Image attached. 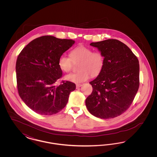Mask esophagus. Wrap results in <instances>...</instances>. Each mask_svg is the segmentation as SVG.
Segmentation results:
<instances>
[{"instance_id": "1", "label": "esophagus", "mask_w": 157, "mask_h": 157, "mask_svg": "<svg viewBox=\"0 0 157 157\" xmlns=\"http://www.w3.org/2000/svg\"><path fill=\"white\" fill-rule=\"evenodd\" d=\"M82 84H78V83H77L76 85V88H80L81 86H82Z\"/></svg>"}]
</instances>
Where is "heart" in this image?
Instances as JSON below:
<instances>
[{
	"mask_svg": "<svg viewBox=\"0 0 157 157\" xmlns=\"http://www.w3.org/2000/svg\"><path fill=\"white\" fill-rule=\"evenodd\" d=\"M70 58L65 55L60 56L58 65L64 72H69L74 63H79L78 72L65 76V79L74 83H81L87 81L90 76H96L100 74L104 65V56L99 51H94L89 47L81 45L73 49L69 53Z\"/></svg>",
	"mask_w": 157,
	"mask_h": 157,
	"instance_id": "heart-1",
	"label": "heart"
}]
</instances>
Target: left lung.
Segmentation results:
<instances>
[{
	"instance_id": "8db88e82",
	"label": "left lung",
	"mask_w": 157,
	"mask_h": 157,
	"mask_svg": "<svg viewBox=\"0 0 157 157\" xmlns=\"http://www.w3.org/2000/svg\"><path fill=\"white\" fill-rule=\"evenodd\" d=\"M104 56V65L90 82L93 90L85 100L89 112L101 119L117 117L132 103L140 86L139 61L131 50L117 39L92 42Z\"/></svg>"
}]
</instances>
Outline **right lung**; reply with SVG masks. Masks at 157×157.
Returning <instances> with one entry per match:
<instances>
[{
	"instance_id": "1",
	"label": "right lung",
	"mask_w": 157,
	"mask_h": 157,
	"mask_svg": "<svg viewBox=\"0 0 157 157\" xmlns=\"http://www.w3.org/2000/svg\"><path fill=\"white\" fill-rule=\"evenodd\" d=\"M74 43L72 39L43 36L31 41L19 53L16 63L18 93L34 112L53 115L67 104L75 83L62 81L56 86L55 83L62 75L60 56Z\"/></svg>"
}]
</instances>
